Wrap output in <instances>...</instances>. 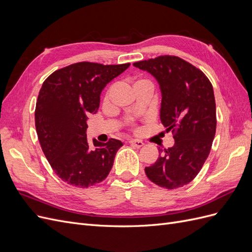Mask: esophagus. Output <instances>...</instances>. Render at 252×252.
Wrapping results in <instances>:
<instances>
[{
  "label": "esophagus",
  "instance_id": "obj_1",
  "mask_svg": "<svg viewBox=\"0 0 252 252\" xmlns=\"http://www.w3.org/2000/svg\"><path fill=\"white\" fill-rule=\"evenodd\" d=\"M129 144H130L131 146L136 147V148H140V147H142L143 145H144V143L142 141H140V140H130V141H129Z\"/></svg>",
  "mask_w": 252,
  "mask_h": 252
}]
</instances>
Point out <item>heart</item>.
<instances>
[{"label": "heart", "instance_id": "heart-1", "mask_svg": "<svg viewBox=\"0 0 252 252\" xmlns=\"http://www.w3.org/2000/svg\"><path fill=\"white\" fill-rule=\"evenodd\" d=\"M144 82H148L147 80H136L135 82H134V84H133V86L134 85H136V84H140V83H144ZM106 98H108V94L106 95Z\"/></svg>", "mask_w": 252, "mask_h": 252}]
</instances>
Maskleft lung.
I'll use <instances>...</instances> for the list:
<instances>
[{"label":"left lung","mask_w":252,"mask_h":252,"mask_svg":"<svg viewBox=\"0 0 252 252\" xmlns=\"http://www.w3.org/2000/svg\"><path fill=\"white\" fill-rule=\"evenodd\" d=\"M157 79L162 93L161 122L174 145L159 149L157 162L145 168L159 187L175 189L191 182L207 159L217 129L213 88L203 71L175 56L133 63Z\"/></svg>","instance_id":"8db88e82"}]
</instances>
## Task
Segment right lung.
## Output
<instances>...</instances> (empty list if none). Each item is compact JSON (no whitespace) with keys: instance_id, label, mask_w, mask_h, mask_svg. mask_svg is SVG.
<instances>
[{"instance_id":"right-lung-1","label":"right lung","mask_w":252,"mask_h":252,"mask_svg":"<svg viewBox=\"0 0 252 252\" xmlns=\"http://www.w3.org/2000/svg\"><path fill=\"white\" fill-rule=\"evenodd\" d=\"M130 64L80 62L56 70L44 81L34 120L42 150L51 168L65 183L87 188L109 174L123 143L87 141V119L100 106L104 87Z\"/></svg>"}]
</instances>
